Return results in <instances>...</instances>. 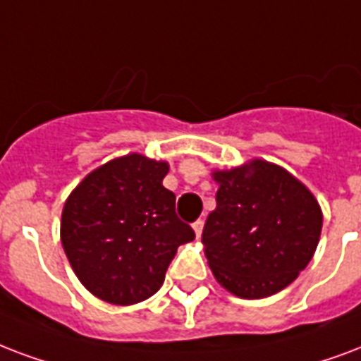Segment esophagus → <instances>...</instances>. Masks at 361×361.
Instances as JSON below:
<instances>
[{
	"label": "esophagus",
	"instance_id": "esophagus-1",
	"mask_svg": "<svg viewBox=\"0 0 361 361\" xmlns=\"http://www.w3.org/2000/svg\"><path fill=\"white\" fill-rule=\"evenodd\" d=\"M192 229H195V235H197V238H200V235H202V229H204V221H202V219H197V221L192 224Z\"/></svg>",
	"mask_w": 361,
	"mask_h": 361
}]
</instances>
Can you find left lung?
Segmentation results:
<instances>
[{"mask_svg":"<svg viewBox=\"0 0 361 361\" xmlns=\"http://www.w3.org/2000/svg\"><path fill=\"white\" fill-rule=\"evenodd\" d=\"M214 180L217 204L202 244L216 280L242 299L284 290L316 252L318 200L290 172L265 161L214 172Z\"/></svg>","mask_w":361,"mask_h":361,"instance_id":"1","label":"left lung"}]
</instances>
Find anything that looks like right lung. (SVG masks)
Returning <instances> with one entry per match:
<instances>
[{
    "mask_svg": "<svg viewBox=\"0 0 361 361\" xmlns=\"http://www.w3.org/2000/svg\"><path fill=\"white\" fill-rule=\"evenodd\" d=\"M166 172V162L132 153L90 172L66 200L62 246L77 279L102 301H145L164 282L178 246L195 238L162 185Z\"/></svg>",
    "mask_w": 361,
    "mask_h": 361,
    "instance_id": "add662e5",
    "label": "right lung"
}]
</instances>
